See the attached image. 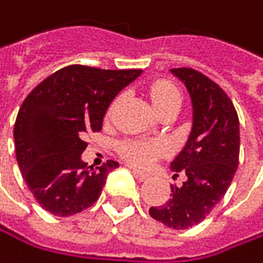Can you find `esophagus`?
Instances as JSON below:
<instances>
[{"instance_id": "obj_1", "label": "esophagus", "mask_w": 263, "mask_h": 263, "mask_svg": "<svg viewBox=\"0 0 263 263\" xmlns=\"http://www.w3.org/2000/svg\"><path fill=\"white\" fill-rule=\"evenodd\" d=\"M133 170V174H134V177L137 179V180H140V182H143V180H146L149 176L146 174V173H143V171H139V170H136V168H130Z\"/></svg>"}]
</instances>
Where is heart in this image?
I'll use <instances>...</instances> for the list:
<instances>
[{
    "label": "heart",
    "instance_id": "b5f03b06",
    "mask_svg": "<svg viewBox=\"0 0 263 263\" xmlns=\"http://www.w3.org/2000/svg\"><path fill=\"white\" fill-rule=\"evenodd\" d=\"M149 98L159 114L180 109V90L171 81H157L149 89ZM121 157L136 166H148L157 157L166 153V145L159 140H127L118 148Z\"/></svg>",
    "mask_w": 263,
    "mask_h": 263
}]
</instances>
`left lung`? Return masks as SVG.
<instances>
[{"label":"left lung","mask_w":263,"mask_h":263,"mask_svg":"<svg viewBox=\"0 0 263 263\" xmlns=\"http://www.w3.org/2000/svg\"><path fill=\"white\" fill-rule=\"evenodd\" d=\"M171 72L185 83L193 101V127L185 148L171 163L174 177L185 176L180 186H171V199L151 206L153 219L174 230L200 223L230 188L239 165V117L225 90L191 67Z\"/></svg>","instance_id":"8db88e82"}]
</instances>
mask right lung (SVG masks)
<instances>
[{
    "mask_svg": "<svg viewBox=\"0 0 263 263\" xmlns=\"http://www.w3.org/2000/svg\"><path fill=\"white\" fill-rule=\"evenodd\" d=\"M140 73L142 69L72 64L49 75L26 97L13 127L15 153L23 179L43 210L67 217L98 200L107 173L118 163L109 160L89 170L81 160L84 137L101 130L112 100Z\"/></svg>",
    "mask_w": 263,
    "mask_h": 263,
    "instance_id": "right-lung-1",
    "label": "right lung"
}]
</instances>
